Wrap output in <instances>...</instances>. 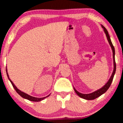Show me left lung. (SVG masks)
Here are the masks:
<instances>
[{"label": "left lung", "instance_id": "left-lung-1", "mask_svg": "<svg viewBox=\"0 0 123 123\" xmlns=\"http://www.w3.org/2000/svg\"><path fill=\"white\" fill-rule=\"evenodd\" d=\"M101 27L102 28H103L104 33H105L106 35V36H107V40L108 41V43L110 44L111 47L112 48V53H113V70L112 72V74L111 76L110 79L108 80V81H107V83L104 85L103 87H101V88L98 89V90L95 91L91 93H88V94H84V93H80L79 92H78V91L74 87V91H75L76 93L80 97V98H84V99L86 100H93L96 98L98 97H99L100 96H101V95L105 93V92L108 90V89L110 88L111 84L112 82V80L113 79V77H114L115 72H116V63H115V48L113 47V45L112 43L111 40L110 35H109L108 31L107 30H106V28L104 27V26H103L101 25Z\"/></svg>", "mask_w": 123, "mask_h": 123}]
</instances>
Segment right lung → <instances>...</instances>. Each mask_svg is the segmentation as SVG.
Returning <instances> with one entry per match:
<instances>
[{
  "mask_svg": "<svg viewBox=\"0 0 123 123\" xmlns=\"http://www.w3.org/2000/svg\"><path fill=\"white\" fill-rule=\"evenodd\" d=\"M6 72H7V77H8V79L10 81V82L11 83L13 87L14 88V89H15V91H16V92L19 94V95H20V96H22L23 98H25V99H27L28 100H30V101H37V102H38V101H40L42 100H43L44 99V98H47V97H48L50 95V94L49 95H48V96H47L46 97H44V98H35V97H33V96H30V95H28V94L25 93V92L21 91L20 90H19V89L17 87H16V86H15V84H13V83L12 82V81H11V80L10 79V78H9V75L8 74V72H7V69H6Z\"/></svg>",
  "mask_w": 123,
  "mask_h": 123,
  "instance_id": "1",
  "label": "right lung"
}]
</instances>
